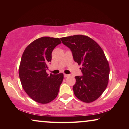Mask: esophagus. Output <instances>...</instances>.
<instances>
[{"label":"esophagus","mask_w":129,"mask_h":129,"mask_svg":"<svg viewBox=\"0 0 129 129\" xmlns=\"http://www.w3.org/2000/svg\"><path fill=\"white\" fill-rule=\"evenodd\" d=\"M69 75H67V74H64V77H65V78H66V77H68L69 76Z\"/></svg>","instance_id":"1"}]
</instances>
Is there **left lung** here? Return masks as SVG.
<instances>
[{"instance_id":"left-lung-1","label":"left lung","mask_w":129,"mask_h":129,"mask_svg":"<svg viewBox=\"0 0 129 129\" xmlns=\"http://www.w3.org/2000/svg\"><path fill=\"white\" fill-rule=\"evenodd\" d=\"M71 50L74 60L80 68L82 76H76L74 94L81 101L90 103L99 98L106 89L110 68L102 49L92 39L84 35L60 38Z\"/></svg>"}]
</instances>
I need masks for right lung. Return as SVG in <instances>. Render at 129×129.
I'll list each match as a JSON object with an SVG mask.
<instances>
[{
    "instance_id": "1",
    "label": "right lung",
    "mask_w": 129,
    "mask_h": 129,
    "mask_svg": "<svg viewBox=\"0 0 129 129\" xmlns=\"http://www.w3.org/2000/svg\"><path fill=\"white\" fill-rule=\"evenodd\" d=\"M60 43L59 38H39L26 47L21 58L19 74L22 87L30 98L39 103L53 100L63 82V73H46L52 51Z\"/></svg>"
}]
</instances>
